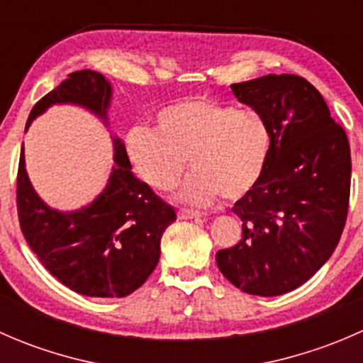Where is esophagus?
<instances>
[{
	"label": "esophagus",
	"instance_id": "34e87169",
	"mask_svg": "<svg viewBox=\"0 0 363 363\" xmlns=\"http://www.w3.org/2000/svg\"><path fill=\"white\" fill-rule=\"evenodd\" d=\"M179 218L181 219H193V218H200V212H196V211H191V208H179Z\"/></svg>",
	"mask_w": 363,
	"mask_h": 363
}]
</instances>
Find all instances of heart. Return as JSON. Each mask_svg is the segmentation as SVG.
<instances>
[{"label": "heart", "mask_w": 363, "mask_h": 363, "mask_svg": "<svg viewBox=\"0 0 363 363\" xmlns=\"http://www.w3.org/2000/svg\"><path fill=\"white\" fill-rule=\"evenodd\" d=\"M158 130L137 126L126 147L138 175L158 191H172L188 160L191 175L181 189L184 202L203 205L223 196L242 199L259 181L270 151L267 121L208 98H186L161 108Z\"/></svg>", "instance_id": "heart-1"}]
</instances>
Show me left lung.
<instances>
[{"mask_svg":"<svg viewBox=\"0 0 363 363\" xmlns=\"http://www.w3.org/2000/svg\"><path fill=\"white\" fill-rule=\"evenodd\" d=\"M232 89L267 121L270 151L259 181L233 205L242 239L216 252V262L246 294L283 295L337 247L350 207V142L303 77L270 73Z\"/></svg>","mask_w":363,"mask_h":363,"instance_id":"left-lung-1","label":"left lung"}]
</instances>
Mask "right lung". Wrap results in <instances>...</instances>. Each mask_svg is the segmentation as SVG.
Here are the masks:
<instances>
[{
    "label": "right lung",
    "instance_id": "add662e5",
    "mask_svg": "<svg viewBox=\"0 0 363 363\" xmlns=\"http://www.w3.org/2000/svg\"><path fill=\"white\" fill-rule=\"evenodd\" d=\"M79 104L107 119L111 84L93 69L72 72L38 100L28 124L54 104ZM113 167L105 191L82 211L61 214L31 188L21 151L17 216L21 232L40 263L68 286L87 296L121 298L145 283L160 259L163 232L175 221L172 205L131 174L128 152L113 140Z\"/></svg>",
    "mask_w": 363,
    "mask_h": 363
}]
</instances>
